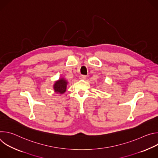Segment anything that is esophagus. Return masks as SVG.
Here are the masks:
<instances>
[{
    "mask_svg": "<svg viewBox=\"0 0 158 158\" xmlns=\"http://www.w3.org/2000/svg\"><path fill=\"white\" fill-rule=\"evenodd\" d=\"M86 78V76H85V75H81L80 76H79V79H85Z\"/></svg>",
    "mask_w": 158,
    "mask_h": 158,
    "instance_id": "1",
    "label": "esophagus"
}]
</instances>
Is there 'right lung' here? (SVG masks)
Segmentation results:
<instances>
[{"instance_id":"right-lung-1","label":"right lung","mask_w":158,"mask_h":158,"mask_svg":"<svg viewBox=\"0 0 158 158\" xmlns=\"http://www.w3.org/2000/svg\"><path fill=\"white\" fill-rule=\"evenodd\" d=\"M67 84V82L65 79L64 78L59 79L58 81H56L54 85V91L59 94L64 93L66 91Z\"/></svg>"}]
</instances>
